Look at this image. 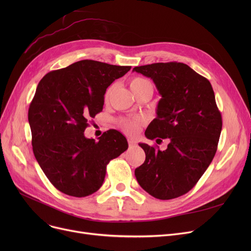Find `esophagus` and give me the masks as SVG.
Wrapping results in <instances>:
<instances>
[{"label":"esophagus","instance_id":"1","mask_svg":"<svg viewBox=\"0 0 251 251\" xmlns=\"http://www.w3.org/2000/svg\"><path fill=\"white\" fill-rule=\"evenodd\" d=\"M128 144H129L130 148H133V147L136 146V141L134 139H132V138H129L128 139Z\"/></svg>","mask_w":251,"mask_h":251}]
</instances>
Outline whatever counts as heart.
<instances>
[{"instance_id": "1", "label": "heart", "mask_w": 251, "mask_h": 251, "mask_svg": "<svg viewBox=\"0 0 251 251\" xmlns=\"http://www.w3.org/2000/svg\"><path fill=\"white\" fill-rule=\"evenodd\" d=\"M130 88L134 92V95H138V94H140V92L146 91V90H150L151 92L153 91V87H152L151 83L149 80H147V79H144L142 77H134L131 79ZM113 89H114V85H111L107 89V91H105L104 100H109ZM143 122H144L143 119H140V118L122 119V120L120 121V126L126 133H128L130 135H134L138 132Z\"/></svg>"}]
</instances>
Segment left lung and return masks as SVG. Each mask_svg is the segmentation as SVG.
<instances>
[{"label": "left lung", "mask_w": 251, "mask_h": 251, "mask_svg": "<svg viewBox=\"0 0 251 251\" xmlns=\"http://www.w3.org/2000/svg\"><path fill=\"white\" fill-rule=\"evenodd\" d=\"M133 71L151 78L162 96L146 136L170 138L165 151L139 143L146 161L135 169L136 180L155 199H176L194 187L218 149L222 116L212 84L178 62L139 66Z\"/></svg>", "instance_id": "8db88e82"}]
</instances>
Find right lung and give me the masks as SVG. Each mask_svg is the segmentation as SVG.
<instances>
[{"mask_svg":"<svg viewBox=\"0 0 251 251\" xmlns=\"http://www.w3.org/2000/svg\"><path fill=\"white\" fill-rule=\"evenodd\" d=\"M130 66L82 60L46 74L28 110L35 159L61 192L84 197L102 185L107 165L128 149L111 129L96 141L84 136L91 118L102 110L103 96Z\"/></svg>","mask_w":251,"mask_h":251,"instance_id":"1","label":"right lung"}]
</instances>
